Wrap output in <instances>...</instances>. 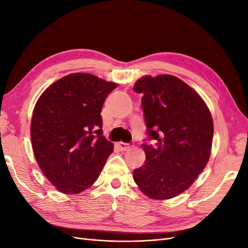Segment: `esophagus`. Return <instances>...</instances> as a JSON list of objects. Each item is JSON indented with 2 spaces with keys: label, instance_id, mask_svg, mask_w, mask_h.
I'll return each instance as SVG.
<instances>
[{
  "label": "esophagus",
  "instance_id": "34e87169",
  "mask_svg": "<svg viewBox=\"0 0 248 248\" xmlns=\"http://www.w3.org/2000/svg\"><path fill=\"white\" fill-rule=\"evenodd\" d=\"M117 145H118L119 149L121 150V151H128V150L132 147L130 144H125V142H122V141L118 142Z\"/></svg>",
  "mask_w": 248,
  "mask_h": 248
}]
</instances>
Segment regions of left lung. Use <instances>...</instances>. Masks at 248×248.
<instances>
[{
	"label": "left lung",
	"instance_id": "left-lung-1",
	"mask_svg": "<svg viewBox=\"0 0 248 248\" xmlns=\"http://www.w3.org/2000/svg\"><path fill=\"white\" fill-rule=\"evenodd\" d=\"M133 90L141 93L149 139L145 164L133 170L139 189L152 200H169L187 190L211 155L213 119L206 102L188 85L170 74L145 76Z\"/></svg>",
	"mask_w": 248,
	"mask_h": 248
}]
</instances>
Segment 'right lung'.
Masks as SVG:
<instances>
[{
    "label": "right lung",
    "mask_w": 248,
    "mask_h": 248,
    "mask_svg": "<svg viewBox=\"0 0 248 248\" xmlns=\"http://www.w3.org/2000/svg\"><path fill=\"white\" fill-rule=\"evenodd\" d=\"M117 86L77 72L55 81L37 100L30 128L33 152L60 192L77 194L91 187L114 151L102 136L100 112Z\"/></svg>",
    "instance_id": "obj_1"
}]
</instances>
